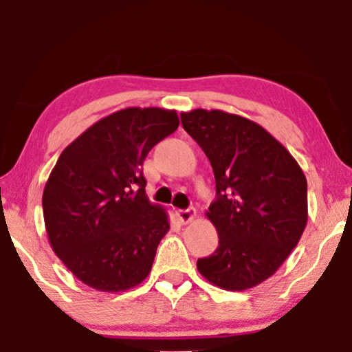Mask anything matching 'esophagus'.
<instances>
[{"label": "esophagus", "instance_id": "obj_1", "mask_svg": "<svg viewBox=\"0 0 352 352\" xmlns=\"http://www.w3.org/2000/svg\"><path fill=\"white\" fill-rule=\"evenodd\" d=\"M177 219H179L181 224H189L197 218V211L195 208H189V210H177Z\"/></svg>", "mask_w": 352, "mask_h": 352}]
</instances>
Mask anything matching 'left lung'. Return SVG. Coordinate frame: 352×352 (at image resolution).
I'll list each match as a JSON object with an SVG mask.
<instances>
[{
  "instance_id": "obj_1",
  "label": "left lung",
  "mask_w": 352,
  "mask_h": 352,
  "mask_svg": "<svg viewBox=\"0 0 352 352\" xmlns=\"http://www.w3.org/2000/svg\"><path fill=\"white\" fill-rule=\"evenodd\" d=\"M181 122L208 157L218 194L206 218L219 245L197 269L223 290L256 287L277 272L305 232V173L271 133L240 115L195 109L182 112Z\"/></svg>"
}]
</instances>
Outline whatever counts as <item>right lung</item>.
<instances>
[{
  "label": "right lung",
  "instance_id": "1",
  "mask_svg": "<svg viewBox=\"0 0 352 352\" xmlns=\"http://www.w3.org/2000/svg\"><path fill=\"white\" fill-rule=\"evenodd\" d=\"M177 126L176 110L122 109L60 153L43 190V216L51 248L85 285L126 292L151 272L170 221L148 200L142 163Z\"/></svg>",
  "mask_w": 352,
  "mask_h": 352
}]
</instances>
